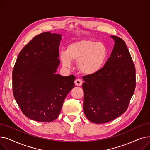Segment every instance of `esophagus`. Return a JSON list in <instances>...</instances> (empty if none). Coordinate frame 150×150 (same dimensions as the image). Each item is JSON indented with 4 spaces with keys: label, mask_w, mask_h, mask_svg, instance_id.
<instances>
[{
    "label": "esophagus",
    "mask_w": 150,
    "mask_h": 150,
    "mask_svg": "<svg viewBox=\"0 0 150 150\" xmlns=\"http://www.w3.org/2000/svg\"><path fill=\"white\" fill-rule=\"evenodd\" d=\"M74 82H75V85H76V86H81V85H82V83H83L82 81H81V80H80V79H76V80H75Z\"/></svg>",
    "instance_id": "1"
}]
</instances>
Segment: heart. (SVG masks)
<instances>
[{
    "label": "heart",
    "instance_id": "heart-1",
    "mask_svg": "<svg viewBox=\"0 0 150 150\" xmlns=\"http://www.w3.org/2000/svg\"><path fill=\"white\" fill-rule=\"evenodd\" d=\"M108 50L102 43L82 39L70 44L66 52L61 53L62 64L71 66V61H78V68L86 75L95 74L103 67L107 58Z\"/></svg>",
    "mask_w": 150,
    "mask_h": 150
}]
</instances>
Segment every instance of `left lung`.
I'll use <instances>...</instances> for the list:
<instances>
[{"mask_svg":"<svg viewBox=\"0 0 150 150\" xmlns=\"http://www.w3.org/2000/svg\"><path fill=\"white\" fill-rule=\"evenodd\" d=\"M115 41L111 54L103 68L84 81L83 109L86 117L95 123L111 121L127 111L136 88V69L125 41Z\"/></svg>","mask_w":150,"mask_h":150,"instance_id":"obj_1","label":"left lung"}]
</instances>
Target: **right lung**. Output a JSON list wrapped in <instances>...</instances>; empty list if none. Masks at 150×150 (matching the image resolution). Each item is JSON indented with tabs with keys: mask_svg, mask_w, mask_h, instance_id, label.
Here are the masks:
<instances>
[{
	"mask_svg": "<svg viewBox=\"0 0 150 150\" xmlns=\"http://www.w3.org/2000/svg\"><path fill=\"white\" fill-rule=\"evenodd\" d=\"M61 35L44 32L20 52L12 74L13 92L23 114L38 122H51L59 116L75 76L56 74L60 63Z\"/></svg>",
	"mask_w": 150,
	"mask_h": 150,
	"instance_id": "add662e5",
	"label": "right lung"
}]
</instances>
